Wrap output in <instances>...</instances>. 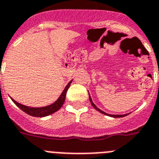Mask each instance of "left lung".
I'll use <instances>...</instances> for the list:
<instances>
[{"label":"left lung","mask_w":159,"mask_h":159,"mask_svg":"<svg viewBox=\"0 0 159 159\" xmlns=\"http://www.w3.org/2000/svg\"><path fill=\"white\" fill-rule=\"evenodd\" d=\"M89 101H90V103H91V104L93 105V107L94 108H95L96 110H97L98 111H100L101 113L104 114V115H106V116H111V117H114V118H119V117H124V116H128V114H124V115H111V114H108V113H106V112H104V111H102V110H101L100 108H97V106H96L95 104H94V103L93 102V100L92 98H91V97H90V94L89 93Z\"/></svg>","instance_id":"1"}]
</instances>
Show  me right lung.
<instances>
[{
	"instance_id": "right-lung-1",
	"label": "right lung",
	"mask_w": 159,
	"mask_h": 159,
	"mask_svg": "<svg viewBox=\"0 0 159 159\" xmlns=\"http://www.w3.org/2000/svg\"><path fill=\"white\" fill-rule=\"evenodd\" d=\"M72 82V80L70 81L68 84L66 85V86L65 87L64 90L62 91V93H61V95L59 96L56 101L53 103V104H50V105H47V106L44 107H29L26 106V105H24V104H21L20 103H18L17 101H16L15 100H13L12 97H10L12 101H13L14 104L16 105L17 107H19L22 111H24V112H26L28 115L31 116L35 117H44L48 116L51 115V114L55 113V111H57L58 110H59L61 108V107L62 106V104H64L66 100V92L70 86V84Z\"/></svg>"
}]
</instances>
